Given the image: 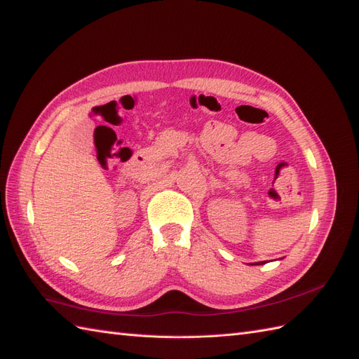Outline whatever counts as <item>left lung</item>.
<instances>
[{
    "mask_svg": "<svg viewBox=\"0 0 359 359\" xmlns=\"http://www.w3.org/2000/svg\"><path fill=\"white\" fill-rule=\"evenodd\" d=\"M265 262H257V264H255V265H264Z\"/></svg>",
    "mask_w": 359,
    "mask_h": 359,
    "instance_id": "8db88e82",
    "label": "left lung"
}]
</instances>
